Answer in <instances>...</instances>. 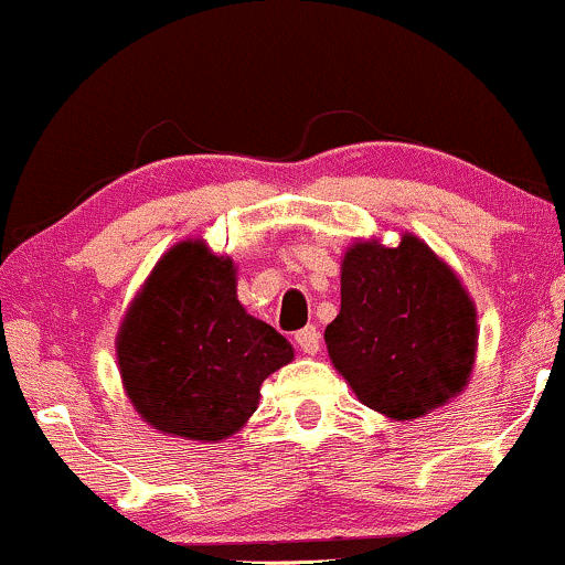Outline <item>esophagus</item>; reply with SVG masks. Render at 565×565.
<instances>
[{
    "label": "esophagus",
    "mask_w": 565,
    "mask_h": 565,
    "mask_svg": "<svg viewBox=\"0 0 565 565\" xmlns=\"http://www.w3.org/2000/svg\"><path fill=\"white\" fill-rule=\"evenodd\" d=\"M296 343L303 354H317L320 351V330L315 324H307V328L296 333Z\"/></svg>",
    "instance_id": "1"
}]
</instances>
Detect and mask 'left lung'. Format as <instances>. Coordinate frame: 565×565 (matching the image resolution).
<instances>
[{
	"instance_id": "8db88e82",
	"label": "left lung",
	"mask_w": 565,
	"mask_h": 565,
	"mask_svg": "<svg viewBox=\"0 0 565 565\" xmlns=\"http://www.w3.org/2000/svg\"><path fill=\"white\" fill-rule=\"evenodd\" d=\"M335 370L356 399L391 420H413L468 386L476 307L426 243H354L341 264V311L324 328Z\"/></svg>"
}]
</instances>
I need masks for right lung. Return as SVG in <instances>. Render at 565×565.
I'll list each match as a JSON object with an SVG mask.
<instances>
[{
	"label": "right lung",
	"instance_id": "obj_1",
	"mask_svg": "<svg viewBox=\"0 0 565 565\" xmlns=\"http://www.w3.org/2000/svg\"><path fill=\"white\" fill-rule=\"evenodd\" d=\"M235 262L203 241L166 250L116 338L135 409L161 434L227 439L256 413L258 388L294 360V347L256 320L235 290Z\"/></svg>",
	"mask_w": 565,
	"mask_h": 565
}]
</instances>
